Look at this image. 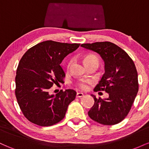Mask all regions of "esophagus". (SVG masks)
Wrapping results in <instances>:
<instances>
[{
	"label": "esophagus",
	"instance_id": "obj_1",
	"mask_svg": "<svg viewBox=\"0 0 149 149\" xmlns=\"http://www.w3.org/2000/svg\"><path fill=\"white\" fill-rule=\"evenodd\" d=\"M83 97V93H80V92H78L76 94V97L77 98H80V97Z\"/></svg>",
	"mask_w": 149,
	"mask_h": 149
}]
</instances>
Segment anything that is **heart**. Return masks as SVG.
Segmentation results:
<instances>
[{
    "label": "heart",
    "mask_w": 149,
    "mask_h": 149,
    "mask_svg": "<svg viewBox=\"0 0 149 149\" xmlns=\"http://www.w3.org/2000/svg\"><path fill=\"white\" fill-rule=\"evenodd\" d=\"M84 61L86 64V66H88L90 64H95L97 65H99V59L97 57H95V55H87L84 57ZM73 63V60L71 59V60L69 61L67 65H66V70L69 71L71 68V64ZM92 84V80L90 79H80L76 80L75 82V85H76V88H78L79 90H83V91H85V90H88L89 88H90V85Z\"/></svg>",
    "instance_id": "heart-1"
}]
</instances>
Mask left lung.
Here are the masks:
<instances>
[{
    "mask_svg": "<svg viewBox=\"0 0 149 149\" xmlns=\"http://www.w3.org/2000/svg\"><path fill=\"white\" fill-rule=\"evenodd\" d=\"M81 47L100 54L105 73L95 91L109 93L106 100L92 95L95 104L88 111L92 120L104 125L119 123L130 111L139 90L136 66L125 51L111 42L82 44Z\"/></svg>",
    "mask_w": 149,
    "mask_h": 149,
    "instance_id": "left-lung-1",
    "label": "left lung"
}]
</instances>
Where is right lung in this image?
Here are the masks:
<instances>
[{"mask_svg":"<svg viewBox=\"0 0 149 149\" xmlns=\"http://www.w3.org/2000/svg\"><path fill=\"white\" fill-rule=\"evenodd\" d=\"M80 45L46 40L22 56L17 69L15 93L22 113L31 123L51 126L64 118L76 92L61 90L54 96L49 91L53 85L64 83L65 73L60 64Z\"/></svg>","mask_w":149,"mask_h":149,"instance_id":"add662e5","label":"right lung"}]
</instances>
